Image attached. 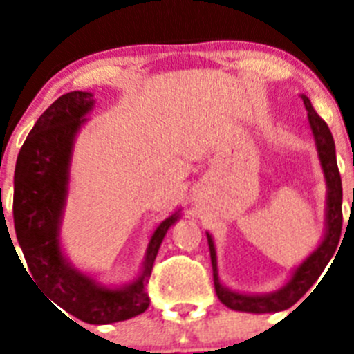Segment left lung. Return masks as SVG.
Listing matches in <instances>:
<instances>
[{
  "label": "left lung",
  "instance_id": "1",
  "mask_svg": "<svg viewBox=\"0 0 354 354\" xmlns=\"http://www.w3.org/2000/svg\"><path fill=\"white\" fill-rule=\"evenodd\" d=\"M299 97L305 104L306 120H308V127H310V133L314 136L315 150H317V158L321 162V170L324 174V183H326L323 237H321L317 248L301 264L294 268L289 280L280 289L264 294H252L230 289L221 282L214 239H212L211 234L205 232L207 234L209 252H211L216 296L230 310L248 312V314H273V312L287 310L314 286L315 280L321 277L330 259L333 257V253L337 252V246H339L340 230H342V180H340L339 167H337L335 142H333L330 127L326 126L323 118L319 117L310 99L305 93H299Z\"/></svg>",
  "mask_w": 354,
  "mask_h": 354
}]
</instances>
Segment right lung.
I'll return each mask as SVG.
<instances>
[{"label": "right lung", "mask_w": 354, "mask_h": 354, "mask_svg": "<svg viewBox=\"0 0 354 354\" xmlns=\"http://www.w3.org/2000/svg\"><path fill=\"white\" fill-rule=\"evenodd\" d=\"M92 92H68L49 106L19 150L14 174V225L28 274L51 301L83 323L109 324L136 317L149 308L145 286L168 228L180 209L158 225L147 245L136 278L109 286L77 270L64 250L62 223L71 186L72 152L77 134L95 108Z\"/></svg>", "instance_id": "right-lung-1"}]
</instances>
